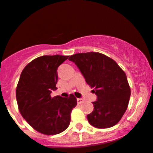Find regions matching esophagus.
I'll return each instance as SVG.
<instances>
[{"mask_svg": "<svg viewBox=\"0 0 153 153\" xmlns=\"http://www.w3.org/2000/svg\"><path fill=\"white\" fill-rule=\"evenodd\" d=\"M84 100L82 99V98H77V102H78L79 104H81L82 102H83Z\"/></svg>", "mask_w": 153, "mask_h": 153, "instance_id": "esophagus-1", "label": "esophagus"}]
</instances>
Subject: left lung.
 Returning a JSON list of instances; mask_svg holds the SVG:
<instances>
[{
    "mask_svg": "<svg viewBox=\"0 0 153 153\" xmlns=\"http://www.w3.org/2000/svg\"><path fill=\"white\" fill-rule=\"evenodd\" d=\"M68 60L76 65L97 95L92 102L93 111L87 115L89 123L100 128L115 126L126 112L131 95L125 72L116 61L100 53H76Z\"/></svg>",
    "mask_w": 153,
    "mask_h": 153,
    "instance_id": "left-lung-1",
    "label": "left lung"
}]
</instances>
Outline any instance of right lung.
Instances as JSON below:
<instances>
[{
	"label": "right lung",
	"mask_w": 153,
	"mask_h": 153,
	"mask_svg": "<svg viewBox=\"0 0 153 153\" xmlns=\"http://www.w3.org/2000/svg\"><path fill=\"white\" fill-rule=\"evenodd\" d=\"M68 56H42L27 64L20 75L16 96L20 114L36 131L54 135L66 130L76 105L74 95L51 97L58 82V66Z\"/></svg>",
	"instance_id": "add662e5"
}]
</instances>
